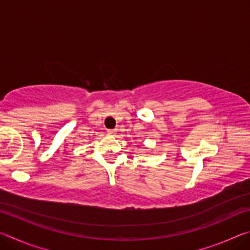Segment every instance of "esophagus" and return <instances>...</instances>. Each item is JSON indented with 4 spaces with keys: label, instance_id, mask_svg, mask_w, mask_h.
I'll return each instance as SVG.
<instances>
[{
    "label": "esophagus",
    "instance_id": "1",
    "mask_svg": "<svg viewBox=\"0 0 250 250\" xmlns=\"http://www.w3.org/2000/svg\"><path fill=\"white\" fill-rule=\"evenodd\" d=\"M107 133L109 135H115L117 133V130L116 129H109V130H107Z\"/></svg>",
    "mask_w": 250,
    "mask_h": 250
}]
</instances>
